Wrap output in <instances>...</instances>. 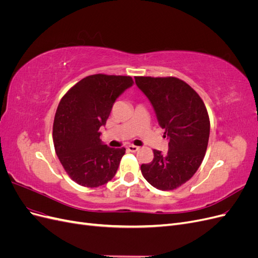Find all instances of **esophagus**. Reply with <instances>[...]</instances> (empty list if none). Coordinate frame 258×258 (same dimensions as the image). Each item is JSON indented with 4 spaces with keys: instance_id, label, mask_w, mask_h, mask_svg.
Instances as JSON below:
<instances>
[{
    "instance_id": "34e87169",
    "label": "esophagus",
    "mask_w": 258,
    "mask_h": 258,
    "mask_svg": "<svg viewBox=\"0 0 258 258\" xmlns=\"http://www.w3.org/2000/svg\"><path fill=\"white\" fill-rule=\"evenodd\" d=\"M127 151L128 152H131V153H136L137 151H139V147L138 146H136V145H128L127 146Z\"/></svg>"
}]
</instances>
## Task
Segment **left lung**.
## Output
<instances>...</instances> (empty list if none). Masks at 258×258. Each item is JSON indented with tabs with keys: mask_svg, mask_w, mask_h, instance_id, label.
<instances>
[{
	"mask_svg": "<svg viewBox=\"0 0 258 258\" xmlns=\"http://www.w3.org/2000/svg\"><path fill=\"white\" fill-rule=\"evenodd\" d=\"M135 79L169 140L168 153L154 150L153 161L141 166L142 175L155 188L173 190L191 178L205 158L210 136L207 107L198 93L177 77Z\"/></svg>",
	"mask_w": 258,
	"mask_h": 258,
	"instance_id": "1",
	"label": "left lung"
}]
</instances>
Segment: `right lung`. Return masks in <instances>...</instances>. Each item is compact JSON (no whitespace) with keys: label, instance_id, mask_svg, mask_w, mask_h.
<instances>
[{"label":"right lung","instance_id":"1","mask_svg":"<svg viewBox=\"0 0 258 258\" xmlns=\"http://www.w3.org/2000/svg\"><path fill=\"white\" fill-rule=\"evenodd\" d=\"M134 84L131 76L95 74L76 83L62 97L54 115V151L67 174L84 187L114 177L126 148H111L100 139L115 100Z\"/></svg>","mask_w":258,"mask_h":258}]
</instances>
